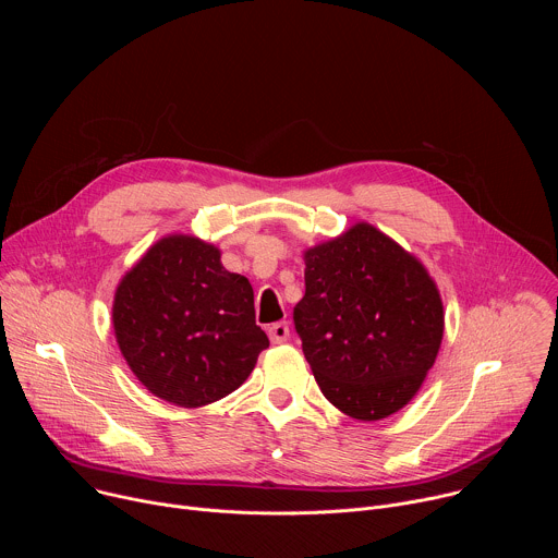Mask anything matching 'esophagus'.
<instances>
[{"label":"esophagus","mask_w":558,"mask_h":558,"mask_svg":"<svg viewBox=\"0 0 558 558\" xmlns=\"http://www.w3.org/2000/svg\"><path fill=\"white\" fill-rule=\"evenodd\" d=\"M267 333H269V340L274 344H282V342L289 340V325L287 323H276L267 329Z\"/></svg>","instance_id":"obj_1"}]
</instances>
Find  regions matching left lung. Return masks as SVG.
<instances>
[{
	"label": "left lung",
	"instance_id": "8db88e82",
	"mask_svg": "<svg viewBox=\"0 0 558 558\" xmlns=\"http://www.w3.org/2000/svg\"><path fill=\"white\" fill-rule=\"evenodd\" d=\"M293 325L327 400L362 422L407 407L444 336L439 291L422 263L360 222L304 254Z\"/></svg>",
	"mask_w": 558,
	"mask_h": 558
}]
</instances>
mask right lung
<instances>
[{"instance_id":"1","label":"right lung","mask_w":558,"mask_h":558,"mask_svg":"<svg viewBox=\"0 0 558 558\" xmlns=\"http://www.w3.org/2000/svg\"><path fill=\"white\" fill-rule=\"evenodd\" d=\"M112 320L141 384L183 409L235 390L269 347L250 280L229 274L214 245L190 235L163 238L128 271Z\"/></svg>"}]
</instances>
